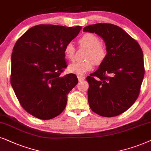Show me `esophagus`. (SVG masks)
Returning a JSON list of instances; mask_svg holds the SVG:
<instances>
[{"mask_svg": "<svg viewBox=\"0 0 151 151\" xmlns=\"http://www.w3.org/2000/svg\"><path fill=\"white\" fill-rule=\"evenodd\" d=\"M77 77H78V79H79V81H83V80L85 79V77H83V76H81V75H78Z\"/></svg>", "mask_w": 151, "mask_h": 151, "instance_id": "1", "label": "esophagus"}]
</instances>
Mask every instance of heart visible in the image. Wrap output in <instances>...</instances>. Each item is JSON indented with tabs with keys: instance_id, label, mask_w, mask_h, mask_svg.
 Returning <instances> with one entry per match:
<instances>
[{
	"instance_id": "1",
	"label": "heart",
	"mask_w": 151,
	"mask_h": 151,
	"mask_svg": "<svg viewBox=\"0 0 151 151\" xmlns=\"http://www.w3.org/2000/svg\"><path fill=\"white\" fill-rule=\"evenodd\" d=\"M80 46L88 47L85 61H77L70 64L68 70L72 73L79 74H85L92 69L95 62L96 64H100L107 57V48L103 43H100V39L97 36L92 33H86L79 40ZM64 55L70 61H73L75 55V47L71 43L66 44L64 47Z\"/></svg>"
}]
</instances>
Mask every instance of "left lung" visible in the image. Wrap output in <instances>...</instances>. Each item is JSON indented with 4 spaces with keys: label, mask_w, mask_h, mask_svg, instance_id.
Masks as SVG:
<instances>
[{
    "label": "left lung",
    "mask_w": 151,
    "mask_h": 151,
    "mask_svg": "<svg viewBox=\"0 0 151 151\" xmlns=\"http://www.w3.org/2000/svg\"><path fill=\"white\" fill-rule=\"evenodd\" d=\"M83 31L100 36L108 51L99 69L86 78L90 107L100 116L119 115L131 107L139 94L144 77L142 48L113 24L96 23L86 26Z\"/></svg>",
    "instance_id": "1"
}]
</instances>
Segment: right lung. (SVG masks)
I'll return each mask as SVG.
<instances>
[{
	"label": "right lung",
	"instance_id": "1",
	"mask_svg": "<svg viewBox=\"0 0 151 151\" xmlns=\"http://www.w3.org/2000/svg\"><path fill=\"white\" fill-rule=\"evenodd\" d=\"M81 26H34L16 42L10 81L22 107L38 119L59 115L67 95L78 83L74 74L62 77L67 68L64 47L79 35Z\"/></svg>",
	"mask_w": 151,
	"mask_h": 151
}]
</instances>
